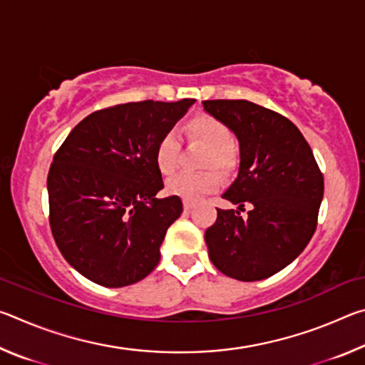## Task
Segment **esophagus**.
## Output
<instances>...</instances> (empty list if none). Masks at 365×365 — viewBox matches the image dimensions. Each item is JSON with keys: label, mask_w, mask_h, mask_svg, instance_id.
I'll return each mask as SVG.
<instances>
[{"label": "esophagus", "mask_w": 365, "mask_h": 365, "mask_svg": "<svg viewBox=\"0 0 365 365\" xmlns=\"http://www.w3.org/2000/svg\"><path fill=\"white\" fill-rule=\"evenodd\" d=\"M193 206H195L193 201L183 200V209H185V211H190V209H193Z\"/></svg>", "instance_id": "obj_1"}]
</instances>
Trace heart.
Masks as SVG:
<instances>
[{"instance_id":"1","label":"heart","mask_w":365,"mask_h":365,"mask_svg":"<svg viewBox=\"0 0 365 365\" xmlns=\"http://www.w3.org/2000/svg\"><path fill=\"white\" fill-rule=\"evenodd\" d=\"M185 133L188 140L201 143L207 148L202 158V169H209L200 174H178L165 183L169 195L180 196L183 200H200L201 196L212 193L219 188L220 174L228 175L237 169L240 163V151L233 143V132L224 120L211 114H197L185 123ZM180 154V141L174 130H168L160 135L154 146V160H156L160 174L170 175L178 165Z\"/></svg>"}]
</instances>
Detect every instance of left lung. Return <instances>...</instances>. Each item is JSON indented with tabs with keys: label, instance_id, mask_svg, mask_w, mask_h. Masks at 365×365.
Here are the masks:
<instances>
[{
	"label": "left lung",
	"instance_id": "8db88e82",
	"mask_svg": "<svg viewBox=\"0 0 365 365\" xmlns=\"http://www.w3.org/2000/svg\"><path fill=\"white\" fill-rule=\"evenodd\" d=\"M240 141L238 177L206 230L209 257L222 274L242 282L269 279L294 261L317 227L324 175L299 128L275 110L246 100L202 101ZM250 206L248 218L240 210Z\"/></svg>",
	"mask_w": 365,
	"mask_h": 365
}]
</instances>
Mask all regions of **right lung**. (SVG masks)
Here are the masks:
<instances>
[{
    "instance_id": "1",
    "label": "right lung",
    "mask_w": 365,
    "mask_h": 365,
    "mask_svg": "<svg viewBox=\"0 0 365 365\" xmlns=\"http://www.w3.org/2000/svg\"><path fill=\"white\" fill-rule=\"evenodd\" d=\"M195 100L138 101L95 110L78 122L48 172L49 227L61 255L108 288L143 280L160 259L182 200H159L154 146Z\"/></svg>"
}]
</instances>
